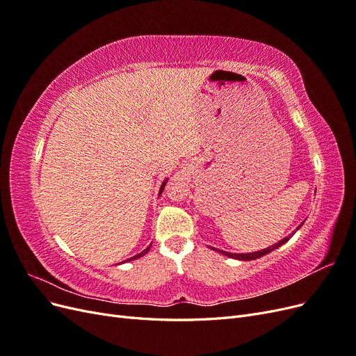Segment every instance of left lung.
<instances>
[{
  "instance_id": "8db88e82",
  "label": "left lung",
  "mask_w": 356,
  "mask_h": 356,
  "mask_svg": "<svg viewBox=\"0 0 356 356\" xmlns=\"http://www.w3.org/2000/svg\"><path fill=\"white\" fill-rule=\"evenodd\" d=\"M301 225L303 224H300L298 227L296 229V232L301 227ZM296 232H293L291 233L289 236H286V238H284L282 241H279L277 243H275V245H272V246H268V248H264V250H261V251H254V252H245V254H236V252H227V251H222V250H218V248H213V246H209L211 250H213V251H217V252H220V254H222V255H225V257H229V258H234V260H241V261H250V260H257V258H260V257H263V255H266V254H268V252H272V251H275L276 248H279V246H282L284 243H286L291 238H293V234L296 233Z\"/></svg>"
}]
</instances>
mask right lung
Here are the masks:
<instances>
[{"label":"right lung","mask_w":356,"mask_h":356,"mask_svg":"<svg viewBox=\"0 0 356 356\" xmlns=\"http://www.w3.org/2000/svg\"><path fill=\"white\" fill-rule=\"evenodd\" d=\"M166 182H168V179H165L163 181V184H161L160 186V191H159V196L161 195V191H163V188H165V186H166ZM149 248H152V245H149V246H147L145 248V250L143 251V252H139V254H136V255H134V257H131V258H127V260H124V261H122V264L123 263H127V261H132V260H138V258H141V257H144L148 251H149ZM118 264H120V263H118Z\"/></svg>","instance_id":"1"}]
</instances>
